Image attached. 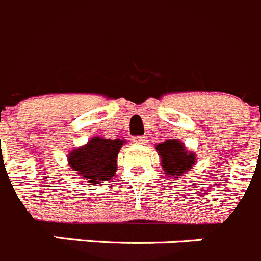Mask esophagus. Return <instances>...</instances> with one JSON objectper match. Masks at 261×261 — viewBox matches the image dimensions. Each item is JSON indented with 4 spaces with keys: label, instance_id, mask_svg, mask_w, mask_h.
Segmentation results:
<instances>
[{
    "label": "esophagus",
    "instance_id": "obj_1",
    "mask_svg": "<svg viewBox=\"0 0 261 261\" xmlns=\"http://www.w3.org/2000/svg\"><path fill=\"white\" fill-rule=\"evenodd\" d=\"M147 141L149 140H147L146 136H138V137L133 138V143H136V145H146Z\"/></svg>",
    "mask_w": 261,
    "mask_h": 261
}]
</instances>
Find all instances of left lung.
Segmentation results:
<instances>
[{
	"label": "left lung",
	"mask_w": 261,
	"mask_h": 261,
	"mask_svg": "<svg viewBox=\"0 0 261 261\" xmlns=\"http://www.w3.org/2000/svg\"><path fill=\"white\" fill-rule=\"evenodd\" d=\"M155 149L160 158L162 168L168 177H181L197 163L195 152L189 151L185 147V143L176 138L158 143Z\"/></svg>",
	"instance_id": "left-lung-1"
}]
</instances>
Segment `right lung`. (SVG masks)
Wrapping results in <instances>:
<instances>
[{
    "label": "right lung",
    "mask_w": 261,
    "mask_h": 261,
    "mask_svg": "<svg viewBox=\"0 0 261 261\" xmlns=\"http://www.w3.org/2000/svg\"><path fill=\"white\" fill-rule=\"evenodd\" d=\"M125 140H110L94 136L85 145L72 149L68 155V166L88 185L109 181L118 169V155Z\"/></svg>",
    "instance_id": "1"
}]
</instances>
